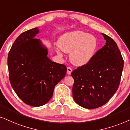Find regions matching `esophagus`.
<instances>
[{
  "label": "esophagus",
  "mask_w": 130,
  "mask_h": 130,
  "mask_svg": "<svg viewBox=\"0 0 130 130\" xmlns=\"http://www.w3.org/2000/svg\"><path fill=\"white\" fill-rule=\"evenodd\" d=\"M72 71V70L71 68H70V67H68V68H67V74H68V75H70V74H71Z\"/></svg>",
  "instance_id": "34e87169"
}]
</instances>
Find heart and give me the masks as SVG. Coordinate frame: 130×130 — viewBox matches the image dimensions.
I'll return each mask as SVG.
<instances>
[{
  "mask_svg": "<svg viewBox=\"0 0 130 130\" xmlns=\"http://www.w3.org/2000/svg\"><path fill=\"white\" fill-rule=\"evenodd\" d=\"M58 46L63 52L70 53V60L73 65L81 67L87 65L94 57L98 46L95 36L81 31L66 32L60 36ZM62 56L60 51L56 50Z\"/></svg>",
  "mask_w": 130,
  "mask_h": 130,
  "instance_id": "1",
  "label": "heart"
}]
</instances>
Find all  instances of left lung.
<instances>
[{"label":"left lung","mask_w":130,"mask_h":130,"mask_svg":"<svg viewBox=\"0 0 130 130\" xmlns=\"http://www.w3.org/2000/svg\"><path fill=\"white\" fill-rule=\"evenodd\" d=\"M106 44L87 65L74 70L72 96L78 105L95 109L108 102L120 83L124 60L115 41L102 33Z\"/></svg>","instance_id":"obj_1"}]
</instances>
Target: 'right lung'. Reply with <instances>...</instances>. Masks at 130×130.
Here are the masks:
<instances>
[{"label":"right lung","mask_w":130,"mask_h":130,"mask_svg":"<svg viewBox=\"0 0 130 130\" xmlns=\"http://www.w3.org/2000/svg\"><path fill=\"white\" fill-rule=\"evenodd\" d=\"M39 32L34 28L20 34L8 57L12 87L24 103L34 107L49 101L55 87L67 73L65 65L52 61L47 47L35 39Z\"/></svg>","instance_id":"right-lung-1"}]
</instances>
